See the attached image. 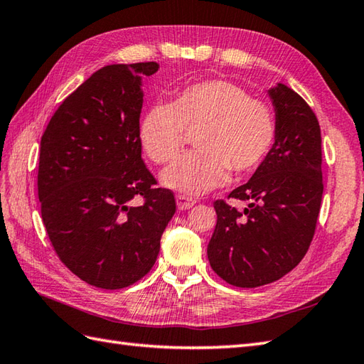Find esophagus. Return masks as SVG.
<instances>
[{"instance_id":"esophagus-1","label":"esophagus","mask_w":364,"mask_h":364,"mask_svg":"<svg viewBox=\"0 0 364 364\" xmlns=\"http://www.w3.org/2000/svg\"><path fill=\"white\" fill-rule=\"evenodd\" d=\"M196 202H197V200H196V198H192V197L181 196V194H178V196H176V205H178V208H180L181 211H184V210H189V208H192V206L196 205Z\"/></svg>"}]
</instances>
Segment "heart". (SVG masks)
Listing matches in <instances>:
<instances>
[{
	"label": "heart",
	"mask_w": 364,
	"mask_h": 364,
	"mask_svg": "<svg viewBox=\"0 0 364 364\" xmlns=\"http://www.w3.org/2000/svg\"><path fill=\"white\" fill-rule=\"evenodd\" d=\"M196 134V144L208 151H192L176 159L162 180L168 188L203 192L219 184L223 166L245 172L266 156L275 137L270 107L253 100L228 81H205L178 92L170 105H158L141 123V142L156 164L172 161Z\"/></svg>",
	"instance_id": "1"
}]
</instances>
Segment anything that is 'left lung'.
<instances>
[{
    "mask_svg": "<svg viewBox=\"0 0 364 364\" xmlns=\"http://www.w3.org/2000/svg\"><path fill=\"white\" fill-rule=\"evenodd\" d=\"M277 112L275 144L249 183L215 200L218 214L208 259L222 280L258 288L280 280L305 257L322 202L321 128L297 92L278 84L269 90Z\"/></svg>",
    "mask_w": 364,
    "mask_h": 364,
    "instance_id": "obj_1",
    "label": "left lung"
}]
</instances>
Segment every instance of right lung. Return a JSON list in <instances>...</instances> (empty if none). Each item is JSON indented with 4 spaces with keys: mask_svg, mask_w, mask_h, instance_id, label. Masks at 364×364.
<instances>
[{
    "mask_svg": "<svg viewBox=\"0 0 364 364\" xmlns=\"http://www.w3.org/2000/svg\"><path fill=\"white\" fill-rule=\"evenodd\" d=\"M156 63L100 68L53 114L37 191L58 258L82 282L122 289L150 272L176 211L142 159L141 81Z\"/></svg>",
    "mask_w": 364,
    "mask_h": 364,
    "instance_id": "1",
    "label": "right lung"
}]
</instances>
